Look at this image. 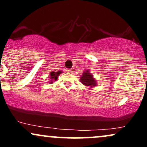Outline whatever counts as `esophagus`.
<instances>
[{
    "instance_id": "esophagus-1",
    "label": "esophagus",
    "mask_w": 147,
    "mask_h": 147,
    "mask_svg": "<svg viewBox=\"0 0 147 147\" xmlns=\"http://www.w3.org/2000/svg\"><path fill=\"white\" fill-rule=\"evenodd\" d=\"M66 71L68 72H70V73H72V72H73V70H72V69H68V70H67Z\"/></svg>"
}]
</instances>
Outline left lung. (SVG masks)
<instances>
[{
  "label": "left lung",
  "mask_w": 147,
  "mask_h": 147,
  "mask_svg": "<svg viewBox=\"0 0 147 147\" xmlns=\"http://www.w3.org/2000/svg\"><path fill=\"white\" fill-rule=\"evenodd\" d=\"M80 82L86 86L92 88L97 86V81L94 78L93 75L90 73V70H86L83 72V75L80 77Z\"/></svg>",
  "instance_id": "obj_1"
}]
</instances>
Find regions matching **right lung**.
<instances>
[{
    "label": "right lung",
    "instance_id": "obj_1",
    "mask_svg": "<svg viewBox=\"0 0 147 147\" xmlns=\"http://www.w3.org/2000/svg\"><path fill=\"white\" fill-rule=\"evenodd\" d=\"M61 73H62L61 70H59V71L57 72H50V82H49V84H52L53 83V81H57V79H58L59 75Z\"/></svg>",
    "mask_w": 147,
    "mask_h": 147
}]
</instances>
